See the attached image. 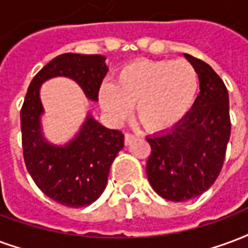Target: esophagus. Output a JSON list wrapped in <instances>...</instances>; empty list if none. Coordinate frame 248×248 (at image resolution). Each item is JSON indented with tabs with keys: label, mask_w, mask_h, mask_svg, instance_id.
Returning <instances> with one entry per match:
<instances>
[{
	"label": "esophagus",
	"mask_w": 248,
	"mask_h": 248,
	"mask_svg": "<svg viewBox=\"0 0 248 248\" xmlns=\"http://www.w3.org/2000/svg\"><path fill=\"white\" fill-rule=\"evenodd\" d=\"M134 139H135V135H134V134H130V133L124 134V144H130V143L133 142Z\"/></svg>",
	"instance_id": "esophagus-1"
}]
</instances>
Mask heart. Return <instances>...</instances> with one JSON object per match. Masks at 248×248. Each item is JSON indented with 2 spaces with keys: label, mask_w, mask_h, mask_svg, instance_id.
<instances>
[{
  "label": "heart",
  "mask_w": 248,
  "mask_h": 248,
  "mask_svg": "<svg viewBox=\"0 0 248 248\" xmlns=\"http://www.w3.org/2000/svg\"><path fill=\"white\" fill-rule=\"evenodd\" d=\"M197 88V73L185 60H138L119 71L114 87H101L98 102L115 122L126 118L135 105V117L142 126L161 131L184 118Z\"/></svg>",
  "instance_id": "1"
}]
</instances>
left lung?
Listing matches in <instances>:
<instances>
[{"label": "left lung", "instance_id": "1", "mask_svg": "<svg viewBox=\"0 0 248 248\" xmlns=\"http://www.w3.org/2000/svg\"><path fill=\"white\" fill-rule=\"evenodd\" d=\"M184 56L199 75V96L179 124L147 137L148 181L159 196L175 202L196 199L214 184L232 131L229 93L221 78L202 60Z\"/></svg>", "mask_w": 248, "mask_h": 248}]
</instances>
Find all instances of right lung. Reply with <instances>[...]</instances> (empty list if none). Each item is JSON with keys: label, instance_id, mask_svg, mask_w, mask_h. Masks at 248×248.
Instances as JSON below:
<instances>
[{"label": "right lung", "instance_id": "obj_1", "mask_svg": "<svg viewBox=\"0 0 248 248\" xmlns=\"http://www.w3.org/2000/svg\"><path fill=\"white\" fill-rule=\"evenodd\" d=\"M102 55L63 54L36 73L21 109L23 157L27 170L43 193L69 208L94 202L105 190L111 163L124 148V134L97 122L92 113L65 144L47 140L42 130L45 109L40 87L49 78H72L91 101H98L101 82L109 68Z\"/></svg>", "mask_w": 248, "mask_h": 248}]
</instances>
